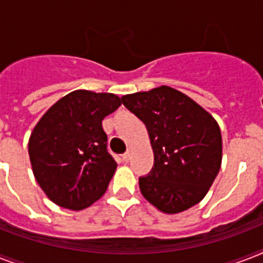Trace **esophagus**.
I'll list each match as a JSON object with an SVG mask.
<instances>
[{
  "mask_svg": "<svg viewBox=\"0 0 263 263\" xmlns=\"http://www.w3.org/2000/svg\"><path fill=\"white\" fill-rule=\"evenodd\" d=\"M129 160H131V150H127V152L123 154V161L128 162Z\"/></svg>",
  "mask_w": 263,
  "mask_h": 263,
  "instance_id": "1",
  "label": "esophagus"
}]
</instances>
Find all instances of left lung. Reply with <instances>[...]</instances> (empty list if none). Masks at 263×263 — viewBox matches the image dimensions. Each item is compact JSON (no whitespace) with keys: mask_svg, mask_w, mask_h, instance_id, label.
Wrapping results in <instances>:
<instances>
[{"mask_svg":"<svg viewBox=\"0 0 263 263\" xmlns=\"http://www.w3.org/2000/svg\"><path fill=\"white\" fill-rule=\"evenodd\" d=\"M121 102L144 123L154 152L153 169L139 177L142 195L168 214L199 203L221 166L222 140L216 120L168 86L124 95Z\"/></svg>","mask_w":263,"mask_h":263,"instance_id":"obj_1","label":"left lung"}]
</instances>
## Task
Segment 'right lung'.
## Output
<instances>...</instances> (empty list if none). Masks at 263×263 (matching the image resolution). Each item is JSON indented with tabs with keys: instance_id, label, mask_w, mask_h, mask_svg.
Instances as JSON below:
<instances>
[{
	"instance_id": "add662e5",
	"label": "right lung",
	"mask_w": 263,
	"mask_h": 263,
	"mask_svg": "<svg viewBox=\"0 0 263 263\" xmlns=\"http://www.w3.org/2000/svg\"><path fill=\"white\" fill-rule=\"evenodd\" d=\"M121 105L109 92L73 91L35 125L28 142L32 172L49 199L82 210L105 194L117 168L102 120Z\"/></svg>"
}]
</instances>
